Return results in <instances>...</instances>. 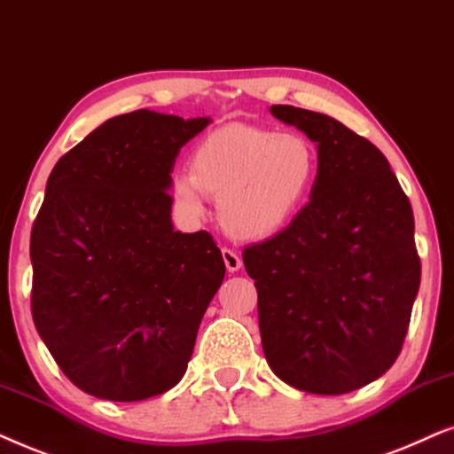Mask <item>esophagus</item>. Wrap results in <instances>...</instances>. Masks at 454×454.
<instances>
[{
	"mask_svg": "<svg viewBox=\"0 0 454 454\" xmlns=\"http://www.w3.org/2000/svg\"><path fill=\"white\" fill-rule=\"evenodd\" d=\"M222 257L228 271H239L240 265H243V259L239 257V253H234L232 249H226V247L222 249Z\"/></svg>",
	"mask_w": 454,
	"mask_h": 454,
	"instance_id": "1",
	"label": "esophagus"
}]
</instances>
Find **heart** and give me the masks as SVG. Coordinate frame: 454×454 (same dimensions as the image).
Masks as SVG:
<instances>
[{"label":"heart","instance_id":"1","mask_svg":"<svg viewBox=\"0 0 454 454\" xmlns=\"http://www.w3.org/2000/svg\"><path fill=\"white\" fill-rule=\"evenodd\" d=\"M316 172V151L305 137L231 124L197 145L191 170L172 174L170 195L189 220H201L207 195H215L228 232L263 239L299 214Z\"/></svg>","mask_w":454,"mask_h":454}]
</instances>
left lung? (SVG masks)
I'll list each match as a JSON object with an SVG mask.
<instances>
[{
  "label": "left lung",
  "mask_w": 454,
  "mask_h": 454,
  "mask_svg": "<svg viewBox=\"0 0 454 454\" xmlns=\"http://www.w3.org/2000/svg\"><path fill=\"white\" fill-rule=\"evenodd\" d=\"M317 145L311 199L243 251L265 359L282 382L347 395L395 364L419 290L413 209L376 145L325 114L271 106Z\"/></svg>",
  "instance_id": "8db88e82"
}]
</instances>
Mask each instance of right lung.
I'll list each match as a JSON object with an SVG mask.
<instances>
[{
    "label": "right lung",
    "mask_w": 454,
    "mask_h": 454,
    "mask_svg": "<svg viewBox=\"0 0 454 454\" xmlns=\"http://www.w3.org/2000/svg\"><path fill=\"white\" fill-rule=\"evenodd\" d=\"M209 118H110L59 157L30 232L35 328L59 370L106 401L174 388L226 274L209 232L174 231L170 174Z\"/></svg>",
    "instance_id": "right-lung-1"
}]
</instances>
